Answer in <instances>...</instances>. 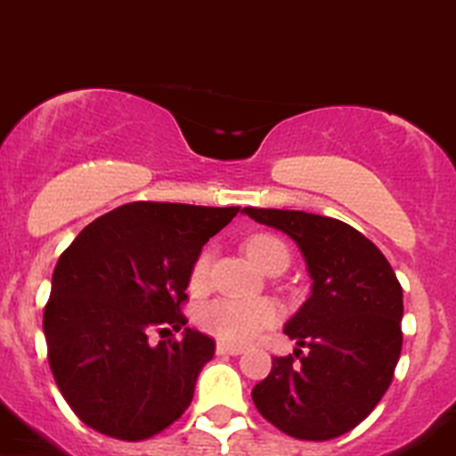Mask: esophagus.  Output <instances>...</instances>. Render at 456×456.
Segmentation results:
<instances>
[{
  "label": "esophagus",
  "instance_id": "obj_1",
  "mask_svg": "<svg viewBox=\"0 0 456 456\" xmlns=\"http://www.w3.org/2000/svg\"><path fill=\"white\" fill-rule=\"evenodd\" d=\"M216 352H218V354L238 356V354H243V347H236V346H224V343H218V346H216Z\"/></svg>",
  "mask_w": 456,
  "mask_h": 456
}]
</instances>
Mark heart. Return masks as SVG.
I'll return each instance as SVG.
<instances>
[{
  "instance_id": "b5f03b06",
  "label": "heart",
  "mask_w": 456,
  "mask_h": 456,
  "mask_svg": "<svg viewBox=\"0 0 456 456\" xmlns=\"http://www.w3.org/2000/svg\"><path fill=\"white\" fill-rule=\"evenodd\" d=\"M245 252L264 273L274 258L289 256L286 245L279 238L270 236V233H256V236L248 238ZM208 264H211V254L207 249L200 252L198 258L192 261L191 274H188V284H191L192 290L204 289L208 277ZM279 318H281V309L273 299H252V302L213 299V302L200 309L198 325L207 334H211L213 338L224 343V346L243 347L256 340L261 331L277 325Z\"/></svg>"
}]
</instances>
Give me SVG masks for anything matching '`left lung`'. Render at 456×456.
Masks as SVG:
<instances>
[{
    "label": "left lung",
    "mask_w": 456,
    "mask_h": 456,
    "mask_svg": "<svg viewBox=\"0 0 456 456\" xmlns=\"http://www.w3.org/2000/svg\"><path fill=\"white\" fill-rule=\"evenodd\" d=\"M243 213L293 238L314 279L309 299L284 327L299 350L274 356L252 400L289 436L330 441L354 429L391 387L402 350V286L387 256L350 224L281 208Z\"/></svg>",
    "instance_id": "8db88e82"
}]
</instances>
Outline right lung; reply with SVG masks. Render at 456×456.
<instances>
[{
  "label": "right lung",
  "mask_w": 456,
  "mask_h": 456,
  "mask_svg": "<svg viewBox=\"0 0 456 456\" xmlns=\"http://www.w3.org/2000/svg\"><path fill=\"white\" fill-rule=\"evenodd\" d=\"M238 207L131 202L100 216L59 256L43 315L61 395L88 428L142 441L182 418L216 343L182 305L202 245ZM184 330L177 341L174 331ZM154 333L171 338L151 343Z\"/></svg>",
  "instance_id": "obj_1"
}]
</instances>
